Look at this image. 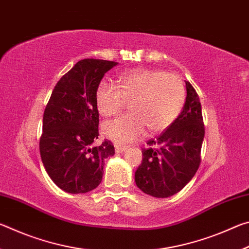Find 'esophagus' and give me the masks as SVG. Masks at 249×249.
Masks as SVG:
<instances>
[{
	"instance_id": "esophagus-1",
	"label": "esophagus",
	"mask_w": 249,
	"mask_h": 249,
	"mask_svg": "<svg viewBox=\"0 0 249 249\" xmlns=\"http://www.w3.org/2000/svg\"><path fill=\"white\" fill-rule=\"evenodd\" d=\"M114 147H115L116 153H123V151H125L126 149H127V146L123 145V144H119V142H115Z\"/></svg>"
}]
</instances>
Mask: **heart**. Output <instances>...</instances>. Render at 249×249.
<instances>
[{
    "label": "heart",
    "mask_w": 249,
    "mask_h": 249,
    "mask_svg": "<svg viewBox=\"0 0 249 249\" xmlns=\"http://www.w3.org/2000/svg\"><path fill=\"white\" fill-rule=\"evenodd\" d=\"M114 83L101 82L96 107L105 117L115 116L130 102V114L104 123L102 130L113 141L125 142L144 134H157L174 123L185 100L179 75L158 69H135L121 73Z\"/></svg>",
    "instance_id": "1"
}]
</instances>
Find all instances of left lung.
Listing matches in <instances>:
<instances>
[{"label": "left lung", "mask_w": 249, "mask_h": 249, "mask_svg": "<svg viewBox=\"0 0 249 249\" xmlns=\"http://www.w3.org/2000/svg\"><path fill=\"white\" fill-rule=\"evenodd\" d=\"M187 98L182 112L169 127L147 142L135 182L146 195L168 197L185 187L201 162L204 123L199 95L185 81Z\"/></svg>", "instance_id": "8db88e82"}]
</instances>
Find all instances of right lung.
<instances>
[{
	"label": "right lung",
	"mask_w": 249,
	"mask_h": 249,
	"mask_svg": "<svg viewBox=\"0 0 249 249\" xmlns=\"http://www.w3.org/2000/svg\"><path fill=\"white\" fill-rule=\"evenodd\" d=\"M117 62L83 59L54 86L46 105L39 141L41 161L54 183L69 193H86L102 181L104 159L115 154L99 137L96 89Z\"/></svg>",
	"instance_id": "1"
}]
</instances>
